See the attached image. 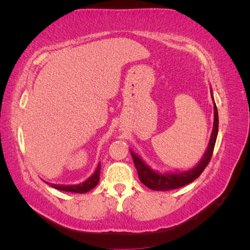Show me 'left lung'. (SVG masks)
<instances>
[{"label": "left lung", "mask_w": 250, "mask_h": 250, "mask_svg": "<svg viewBox=\"0 0 250 250\" xmlns=\"http://www.w3.org/2000/svg\"><path fill=\"white\" fill-rule=\"evenodd\" d=\"M210 96L214 103L213 90H211V88H210ZM217 133H218V111H217L216 104L214 103L213 130H211L208 146H207L204 154H203V156L201 158V160L198 161L196 166L186 171H176V172L155 171L141 158L140 155L135 153L133 150L130 149V153L132 155L134 167L138 171L139 179H140V181L143 184L147 186L149 188L153 189V191H168V189L183 188V186L192 183L194 180H196L197 177L201 175V173L204 171V168L210 161L215 143H216Z\"/></svg>", "instance_id": "1"}]
</instances>
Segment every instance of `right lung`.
Segmentation results:
<instances>
[{
    "label": "right lung",
    "mask_w": 250,
    "mask_h": 250,
    "mask_svg": "<svg viewBox=\"0 0 250 250\" xmlns=\"http://www.w3.org/2000/svg\"><path fill=\"white\" fill-rule=\"evenodd\" d=\"M100 167L101 164L98 163V167H97L96 171L92 173V174L88 177V179L83 182L80 184H74V185H64V184H53V183H46L49 184L52 188L59 189V191H64V192H71V193H87L89 192L90 189L96 188L97 184L99 183V179H100Z\"/></svg>",
    "instance_id": "1"
}]
</instances>
